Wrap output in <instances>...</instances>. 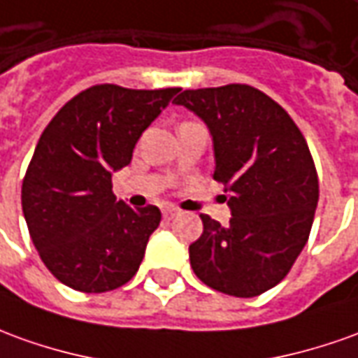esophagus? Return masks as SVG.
Segmentation results:
<instances>
[{
    "label": "esophagus",
    "instance_id": "34e87169",
    "mask_svg": "<svg viewBox=\"0 0 358 358\" xmlns=\"http://www.w3.org/2000/svg\"><path fill=\"white\" fill-rule=\"evenodd\" d=\"M176 215H178V209L172 207V205H166V207L162 209V217H164V219H174Z\"/></svg>",
    "mask_w": 358,
    "mask_h": 358
}]
</instances>
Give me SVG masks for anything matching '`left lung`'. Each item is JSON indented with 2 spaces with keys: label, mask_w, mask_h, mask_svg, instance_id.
Masks as SVG:
<instances>
[{
  "label": "left lung",
  "mask_w": 358,
  "mask_h": 358,
  "mask_svg": "<svg viewBox=\"0 0 358 358\" xmlns=\"http://www.w3.org/2000/svg\"><path fill=\"white\" fill-rule=\"evenodd\" d=\"M174 102L209 127L213 178L229 192L232 213L227 227L201 215L192 269L215 291L257 296L283 281L312 229L320 189L306 139L273 99L250 85L184 91Z\"/></svg>",
  "instance_id": "left-lung-1"
}]
</instances>
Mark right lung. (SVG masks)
<instances>
[{"instance_id": "right-lung-1", "label": "right lung", "mask_w": 358, "mask_h": 358, "mask_svg": "<svg viewBox=\"0 0 358 358\" xmlns=\"http://www.w3.org/2000/svg\"><path fill=\"white\" fill-rule=\"evenodd\" d=\"M178 91L94 85L42 131L21 201L32 244L57 281L106 292L137 273L161 211L116 201L112 172L131 162L141 134Z\"/></svg>"}]
</instances>
